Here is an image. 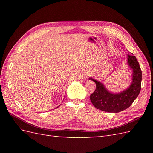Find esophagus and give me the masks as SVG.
<instances>
[{"instance_id":"1","label":"esophagus","mask_w":153,"mask_h":153,"mask_svg":"<svg viewBox=\"0 0 153 153\" xmlns=\"http://www.w3.org/2000/svg\"><path fill=\"white\" fill-rule=\"evenodd\" d=\"M89 75H90V74H87V77L88 76H89Z\"/></svg>"}]
</instances>
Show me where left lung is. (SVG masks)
Here are the masks:
<instances>
[{"label":"left lung","instance_id":"1","mask_svg":"<svg viewBox=\"0 0 153 153\" xmlns=\"http://www.w3.org/2000/svg\"><path fill=\"white\" fill-rule=\"evenodd\" d=\"M128 63L133 69V81L129 88L121 93H111L101 82L89 78L96 83V88L90 100L97 109L106 112H120L129 108L137 98L141 89L142 71L137 58L132 54L128 55Z\"/></svg>","mask_w":153,"mask_h":153}]
</instances>
